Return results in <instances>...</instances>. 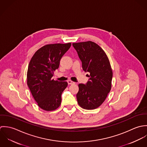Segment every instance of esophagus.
<instances>
[{"instance_id":"34e87169","label":"esophagus","mask_w":147,"mask_h":147,"mask_svg":"<svg viewBox=\"0 0 147 147\" xmlns=\"http://www.w3.org/2000/svg\"><path fill=\"white\" fill-rule=\"evenodd\" d=\"M67 83H68V84H69V85L75 84V83H74V82H72V81H71V80H68V81H67Z\"/></svg>"}]
</instances>
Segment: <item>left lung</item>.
Wrapping results in <instances>:
<instances>
[{
  "label": "left lung",
  "mask_w": 147,
  "mask_h": 147,
  "mask_svg": "<svg viewBox=\"0 0 147 147\" xmlns=\"http://www.w3.org/2000/svg\"><path fill=\"white\" fill-rule=\"evenodd\" d=\"M84 71L90 73L86 84H79L77 101L86 110L98 107L105 101L111 88L113 71L103 49L92 41L73 43Z\"/></svg>",
  "instance_id": "obj_1"
}]
</instances>
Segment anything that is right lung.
I'll return each mask as SVG.
<instances>
[{
    "label": "right lung",
    "instance_id": "right-lung-1",
    "mask_svg": "<svg viewBox=\"0 0 147 147\" xmlns=\"http://www.w3.org/2000/svg\"><path fill=\"white\" fill-rule=\"evenodd\" d=\"M71 46V43L45 45L34 53L29 63L27 84L37 105L44 110L53 111L61 105V95L68 83L54 80L52 77Z\"/></svg>",
    "mask_w": 147,
    "mask_h": 147
}]
</instances>
